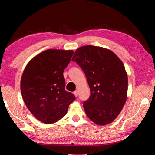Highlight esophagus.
<instances>
[{
  "label": "esophagus",
  "instance_id": "34e87169",
  "mask_svg": "<svg viewBox=\"0 0 155 155\" xmlns=\"http://www.w3.org/2000/svg\"><path fill=\"white\" fill-rule=\"evenodd\" d=\"M74 96H75L76 97H77V96H78V91H77V90L74 91Z\"/></svg>",
  "mask_w": 155,
  "mask_h": 155
}]
</instances>
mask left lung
Masks as SVG:
<instances>
[{
    "mask_svg": "<svg viewBox=\"0 0 155 155\" xmlns=\"http://www.w3.org/2000/svg\"><path fill=\"white\" fill-rule=\"evenodd\" d=\"M72 60L81 67L91 95L83 108L91 121L100 126L111 123L127 98L128 76L124 65L114 52L87 45L77 49Z\"/></svg>",
    "mask_w": 155,
    "mask_h": 155,
    "instance_id": "left-lung-1",
    "label": "left lung"
}]
</instances>
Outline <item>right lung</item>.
Returning a JSON list of instances; mask_svg holds the SVG:
<instances>
[{"label":"right lung","instance_id":"1","mask_svg":"<svg viewBox=\"0 0 155 155\" xmlns=\"http://www.w3.org/2000/svg\"><path fill=\"white\" fill-rule=\"evenodd\" d=\"M73 53L72 50H46L31 59L23 71V101L34 117L44 124H53L64 117L75 100L74 94L65 90L64 77Z\"/></svg>","mask_w":155,"mask_h":155}]
</instances>
